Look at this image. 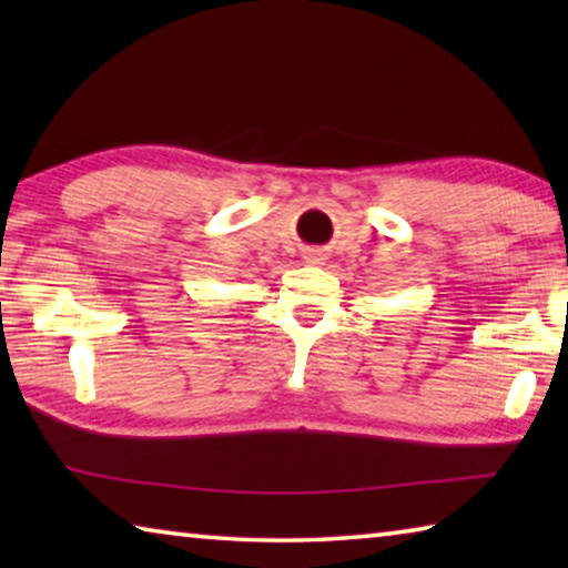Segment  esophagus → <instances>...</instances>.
<instances>
[{
    "instance_id": "1",
    "label": "esophagus",
    "mask_w": 568,
    "mask_h": 568,
    "mask_svg": "<svg viewBox=\"0 0 568 568\" xmlns=\"http://www.w3.org/2000/svg\"><path fill=\"white\" fill-rule=\"evenodd\" d=\"M323 261V257L321 255H311V257H307V263H315V265H318Z\"/></svg>"
}]
</instances>
